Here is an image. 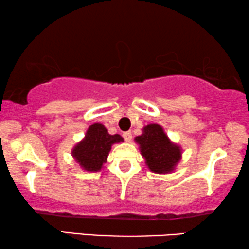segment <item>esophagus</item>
<instances>
[{"label": "esophagus", "instance_id": "esophagus-1", "mask_svg": "<svg viewBox=\"0 0 249 249\" xmlns=\"http://www.w3.org/2000/svg\"><path fill=\"white\" fill-rule=\"evenodd\" d=\"M123 138H124L125 141H127V142H130V141L132 140V133H131V131L124 132V133H123Z\"/></svg>", "mask_w": 249, "mask_h": 249}]
</instances>
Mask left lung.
<instances>
[{"label": "left lung", "mask_w": 249, "mask_h": 249, "mask_svg": "<svg viewBox=\"0 0 249 249\" xmlns=\"http://www.w3.org/2000/svg\"><path fill=\"white\" fill-rule=\"evenodd\" d=\"M134 140L139 144L148 169L154 174L172 172L181 160V148L172 142L161 125L155 123L144 126L142 134Z\"/></svg>", "instance_id": "left-lung-1"}]
</instances>
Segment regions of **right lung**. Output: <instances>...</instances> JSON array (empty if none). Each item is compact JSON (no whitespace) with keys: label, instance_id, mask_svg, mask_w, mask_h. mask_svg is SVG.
Listing matches in <instances>:
<instances>
[{"label":"right lung","instance_id":"obj_1","mask_svg":"<svg viewBox=\"0 0 249 249\" xmlns=\"http://www.w3.org/2000/svg\"><path fill=\"white\" fill-rule=\"evenodd\" d=\"M123 141L124 139L119 134H109L101 123H94L88 127L84 139L73 147L71 154L81 169L96 172L107 162L112 144Z\"/></svg>","mask_w":249,"mask_h":249}]
</instances>
